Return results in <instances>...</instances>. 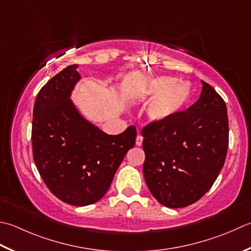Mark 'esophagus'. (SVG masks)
I'll list each match as a JSON object with an SVG mask.
<instances>
[{
    "label": "esophagus",
    "instance_id": "obj_1",
    "mask_svg": "<svg viewBox=\"0 0 251 251\" xmlns=\"http://www.w3.org/2000/svg\"><path fill=\"white\" fill-rule=\"evenodd\" d=\"M142 140H144V138H142V136H140V135L137 136V138H136V145H137V146H141V145H142Z\"/></svg>",
    "mask_w": 251,
    "mask_h": 251
}]
</instances>
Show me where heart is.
Instances as JSON below:
<instances>
[{"instance_id": "1", "label": "heart", "mask_w": 251, "mask_h": 251, "mask_svg": "<svg viewBox=\"0 0 251 251\" xmlns=\"http://www.w3.org/2000/svg\"><path fill=\"white\" fill-rule=\"evenodd\" d=\"M138 96L151 99L148 114L151 120L163 122L170 120L188 104L191 97L190 87L170 76L150 78L140 86Z\"/></svg>"}]
</instances>
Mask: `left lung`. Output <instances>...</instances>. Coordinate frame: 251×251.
Segmentation results:
<instances>
[{
    "label": "left lung",
    "instance_id": "8db88e82",
    "mask_svg": "<svg viewBox=\"0 0 251 251\" xmlns=\"http://www.w3.org/2000/svg\"><path fill=\"white\" fill-rule=\"evenodd\" d=\"M201 82L197 102L141 130L146 184L168 208H184L198 201L212 187L226 158V104L209 83Z\"/></svg>",
    "mask_w": 251,
    "mask_h": 251
}]
</instances>
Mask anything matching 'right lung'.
Returning a JSON list of instances; mask_svg holds the SVG:
<instances>
[{
  "instance_id": "add662e5",
  "label": "right lung",
  "mask_w": 251,
  "mask_h": 251,
  "mask_svg": "<svg viewBox=\"0 0 251 251\" xmlns=\"http://www.w3.org/2000/svg\"><path fill=\"white\" fill-rule=\"evenodd\" d=\"M78 65L67 66L39 91L33 106L34 163L51 193L68 204L99 201L136 142V127L107 135L87 121L71 100L80 80Z\"/></svg>"
}]
</instances>
